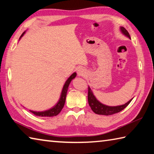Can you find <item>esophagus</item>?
I'll return each mask as SVG.
<instances>
[{
  "instance_id": "34e87169",
  "label": "esophagus",
  "mask_w": 154,
  "mask_h": 154,
  "mask_svg": "<svg viewBox=\"0 0 154 154\" xmlns=\"http://www.w3.org/2000/svg\"><path fill=\"white\" fill-rule=\"evenodd\" d=\"M84 73H85L84 70L82 69V68H80V69L77 70V74L78 75H79V76H82V75H84Z\"/></svg>"
}]
</instances>
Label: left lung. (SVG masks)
Listing matches in <instances>:
<instances>
[{"label": "left lung", "instance_id": "obj_1", "mask_svg": "<svg viewBox=\"0 0 154 154\" xmlns=\"http://www.w3.org/2000/svg\"><path fill=\"white\" fill-rule=\"evenodd\" d=\"M122 32L124 34V35L128 36L129 38H130V36L129 33L126 30V28L124 27L120 28ZM88 103H89V105L92 109V110L96 114L98 115H104V116H110V115H113L115 113H119L121 111L123 110L126 106L129 105L130 103L131 102L132 99L130 100L128 102L124 104L123 105L120 106H109L103 105V104L100 103L96 97L94 96L93 93L91 90L90 88L88 87Z\"/></svg>", "mask_w": 154, "mask_h": 154}]
</instances>
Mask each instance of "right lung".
I'll use <instances>...</instances> for the list:
<instances>
[{
  "mask_svg": "<svg viewBox=\"0 0 154 154\" xmlns=\"http://www.w3.org/2000/svg\"><path fill=\"white\" fill-rule=\"evenodd\" d=\"M24 33H25V32L22 33V35H21L20 38L24 35ZM76 75H77L76 72H74V73H72L71 75V76H70L69 79L66 80V82H65L64 85V87H63V89H62V93H61L60 98L58 103H57L53 108L49 109V110H47V111H41V112L33 111L30 110L31 113H32L34 115H35V116H40V117H54V116H56L57 115L59 114L60 112L62 111V108L64 107L69 85L70 84V83H71V82L72 81V79H74V78L76 77Z\"/></svg>",
  "mask_w": 154,
  "mask_h": 154,
  "instance_id": "add662e5",
  "label": "right lung"
}]
</instances>
